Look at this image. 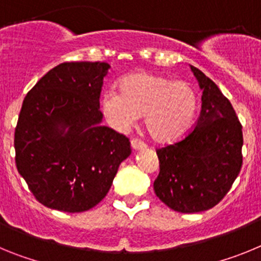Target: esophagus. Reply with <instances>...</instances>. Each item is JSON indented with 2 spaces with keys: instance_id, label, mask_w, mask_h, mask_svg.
<instances>
[{
  "instance_id": "obj_1",
  "label": "esophagus",
  "mask_w": 261,
  "mask_h": 261,
  "mask_svg": "<svg viewBox=\"0 0 261 261\" xmlns=\"http://www.w3.org/2000/svg\"><path fill=\"white\" fill-rule=\"evenodd\" d=\"M130 146H132L133 150H141V149H145V147H146V144L142 142L141 140L133 138L132 141H130Z\"/></svg>"
}]
</instances>
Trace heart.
<instances>
[{"label":"heart","instance_id":"b5f03b06","mask_svg":"<svg viewBox=\"0 0 261 261\" xmlns=\"http://www.w3.org/2000/svg\"><path fill=\"white\" fill-rule=\"evenodd\" d=\"M100 107L108 123L126 130L144 115L145 126L158 142H172L187 135L199 110V98L186 81L151 71H137L120 81V91H103Z\"/></svg>","mask_w":261,"mask_h":261}]
</instances>
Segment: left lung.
Wrapping results in <instances>:
<instances>
[{
	"label": "left lung",
	"mask_w": 261,
	"mask_h": 261,
	"mask_svg": "<svg viewBox=\"0 0 261 261\" xmlns=\"http://www.w3.org/2000/svg\"><path fill=\"white\" fill-rule=\"evenodd\" d=\"M202 90L201 112L192 132L158 149L154 192L168 208L197 213L213 208L230 191L242 167L243 135L229 99L200 69L190 65Z\"/></svg>",
	"instance_id": "left-lung-1"
}]
</instances>
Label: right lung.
Listing matches in <instances>:
<instances>
[{
  "mask_svg": "<svg viewBox=\"0 0 261 261\" xmlns=\"http://www.w3.org/2000/svg\"><path fill=\"white\" fill-rule=\"evenodd\" d=\"M107 62H62L23 100L14 136L15 163L47 208L80 213L94 208L130 155L125 136L102 125L99 98Z\"/></svg>",
  "mask_w": 261,
  "mask_h": 261,
  "instance_id": "right-lung-1",
  "label": "right lung"
}]
</instances>
